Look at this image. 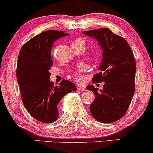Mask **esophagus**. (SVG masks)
Returning <instances> with one entry per match:
<instances>
[{"mask_svg":"<svg viewBox=\"0 0 153 153\" xmlns=\"http://www.w3.org/2000/svg\"><path fill=\"white\" fill-rule=\"evenodd\" d=\"M77 89H78V91H85V87H78L77 88Z\"/></svg>","mask_w":153,"mask_h":153,"instance_id":"34e87169","label":"esophagus"}]
</instances>
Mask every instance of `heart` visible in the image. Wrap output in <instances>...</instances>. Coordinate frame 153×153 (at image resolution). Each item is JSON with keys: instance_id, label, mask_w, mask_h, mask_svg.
<instances>
[{"instance_id": "heart-1", "label": "heart", "mask_w": 153, "mask_h": 153, "mask_svg": "<svg viewBox=\"0 0 153 153\" xmlns=\"http://www.w3.org/2000/svg\"><path fill=\"white\" fill-rule=\"evenodd\" d=\"M73 43H79V44H82V45H85L84 40H82V39H77V40H75ZM85 69H86V67L85 65H81V66H80V67L78 68V74L75 75V79H76L77 80H79V81L82 80V76L81 75H80V73H83V72L85 71Z\"/></svg>"}]
</instances>
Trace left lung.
I'll return each instance as SVG.
<instances>
[{
    "instance_id": "8db88e82",
    "label": "left lung",
    "mask_w": 153,
    "mask_h": 153,
    "mask_svg": "<svg viewBox=\"0 0 153 153\" xmlns=\"http://www.w3.org/2000/svg\"><path fill=\"white\" fill-rule=\"evenodd\" d=\"M82 33L97 40L102 50L99 73L92 80L104 82L103 89L98 91L92 85L86 88L95 94V100L90 105L91 115L100 123L115 122L126 114L135 93L133 53L124 38L106 27Z\"/></svg>"
}]
</instances>
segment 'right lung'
<instances>
[{"label":"right lung","instance_id":"add662e5","mask_svg":"<svg viewBox=\"0 0 153 153\" xmlns=\"http://www.w3.org/2000/svg\"><path fill=\"white\" fill-rule=\"evenodd\" d=\"M68 36L64 31L46 30L29 40L18 55L16 77L24 106L33 117L51 123L59 117V102L66 94L76 91L75 84L62 80L54 86L50 81L53 43Z\"/></svg>","mask_w":153,"mask_h":153}]
</instances>
